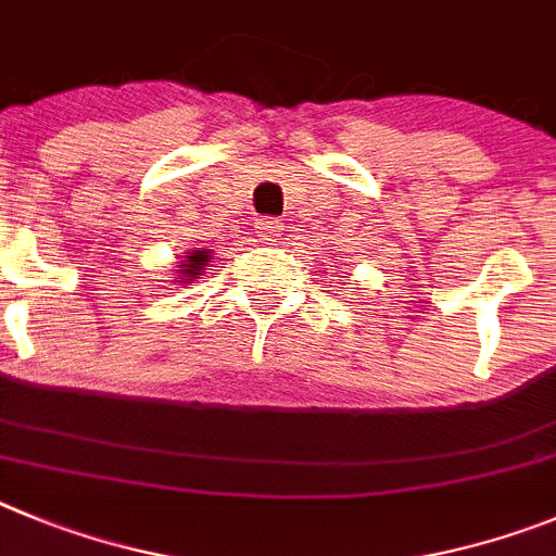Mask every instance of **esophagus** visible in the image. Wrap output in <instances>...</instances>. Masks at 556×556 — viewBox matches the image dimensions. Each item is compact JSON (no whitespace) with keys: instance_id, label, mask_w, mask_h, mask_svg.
<instances>
[{"instance_id":"esophagus-1","label":"esophagus","mask_w":556,"mask_h":556,"mask_svg":"<svg viewBox=\"0 0 556 556\" xmlns=\"http://www.w3.org/2000/svg\"><path fill=\"white\" fill-rule=\"evenodd\" d=\"M279 235H282V224L274 222V218H260L257 222V238L263 243H277Z\"/></svg>"}]
</instances>
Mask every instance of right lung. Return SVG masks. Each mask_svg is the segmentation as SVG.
<instances>
[{"label":"right lung","instance_id":"obj_1","mask_svg":"<svg viewBox=\"0 0 556 556\" xmlns=\"http://www.w3.org/2000/svg\"><path fill=\"white\" fill-rule=\"evenodd\" d=\"M213 263V249H188V252L179 254L177 266H174V282L188 285L193 279H199L204 274V268Z\"/></svg>","mask_w":556,"mask_h":556}]
</instances>
